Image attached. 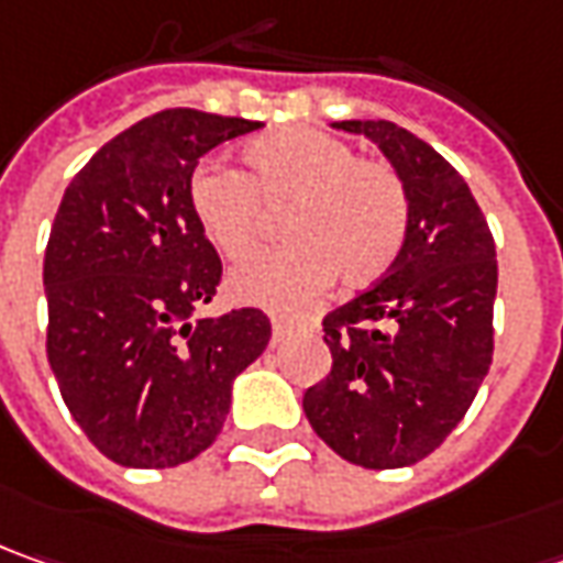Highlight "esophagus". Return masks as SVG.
Instances as JSON below:
<instances>
[{
	"label": "esophagus",
	"mask_w": 563,
	"mask_h": 563,
	"mask_svg": "<svg viewBox=\"0 0 563 563\" xmlns=\"http://www.w3.org/2000/svg\"><path fill=\"white\" fill-rule=\"evenodd\" d=\"M271 327H274V340H286V336H289V330H292V320L274 318L271 320Z\"/></svg>",
	"instance_id": "obj_1"
}]
</instances>
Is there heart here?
Here are the masks:
<instances>
[{"instance_id":"obj_1","label":"heart","mask_w":563,"mask_h":563,"mask_svg":"<svg viewBox=\"0 0 563 563\" xmlns=\"http://www.w3.org/2000/svg\"><path fill=\"white\" fill-rule=\"evenodd\" d=\"M245 174L202 165L189 180V205L211 245L245 258L262 243L264 209L280 208V249L230 274V292L262 308H296L327 283L349 289L379 280L405 245L408 196L396 170L355 158L342 140L283 126L243 148Z\"/></svg>"}]
</instances>
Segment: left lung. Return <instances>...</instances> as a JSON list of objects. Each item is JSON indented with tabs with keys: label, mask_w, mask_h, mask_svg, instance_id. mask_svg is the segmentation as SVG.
Here are the masks:
<instances>
[{
	"label": "left lung",
	"mask_w": 563,
	"mask_h": 563,
	"mask_svg": "<svg viewBox=\"0 0 563 563\" xmlns=\"http://www.w3.org/2000/svg\"><path fill=\"white\" fill-rule=\"evenodd\" d=\"M371 140L408 196L393 271L323 318L330 374L301 408L333 452L367 471L408 467L467 415L493 364L498 264L471 186L393 121H333Z\"/></svg>",
	"instance_id": "8db88e82"
}]
</instances>
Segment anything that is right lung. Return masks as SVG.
<instances>
[{"label":"right lung","instance_id":"obj_1","mask_svg":"<svg viewBox=\"0 0 563 563\" xmlns=\"http://www.w3.org/2000/svg\"><path fill=\"white\" fill-rule=\"evenodd\" d=\"M262 121L167 108L89 158L52 221L43 286L52 374L89 442L124 467H177L205 452L233 379L262 355L258 308L192 320L221 258L189 205L205 152Z\"/></svg>","mask_w":563,"mask_h":563}]
</instances>
